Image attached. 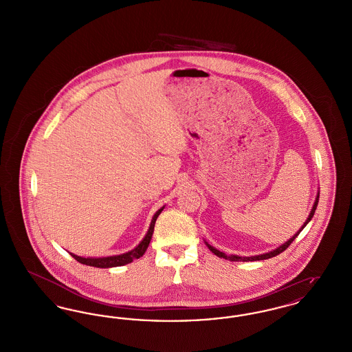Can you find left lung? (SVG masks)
<instances>
[{
  "mask_svg": "<svg viewBox=\"0 0 352 352\" xmlns=\"http://www.w3.org/2000/svg\"><path fill=\"white\" fill-rule=\"evenodd\" d=\"M319 201V190L318 192H317V197H316V201H314V204H313V207H311V211H310V214H309V217L307 219L305 220V223H303V226H302L301 228L296 232V234H293L287 241H285L284 244H281L280 247H277L276 250H272V251L267 252V253H261V254H256V256H237V254H226L224 252H220L215 248V247H212V245H210L207 241H204L206 243V245L208 247V250L212 252L214 254H217L218 257H221V258H226V260H230V261H258V260H267V258H270V257H274V256H277V254H280L281 252H284L290 244H292V241L298 236V234L301 232L302 230L306 227V224L311 220V218L314 217V212H316V210H317V206H318Z\"/></svg>",
  "mask_w": 352,
  "mask_h": 352,
  "instance_id": "left-lung-1",
  "label": "left lung"
}]
</instances>
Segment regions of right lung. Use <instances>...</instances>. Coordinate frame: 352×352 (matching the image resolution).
Listing matches in <instances>:
<instances>
[{
  "mask_svg": "<svg viewBox=\"0 0 352 352\" xmlns=\"http://www.w3.org/2000/svg\"><path fill=\"white\" fill-rule=\"evenodd\" d=\"M165 208L161 207L151 218V226H149V230L146 234L144 236V239L140 241V244L132 250V251L125 252V253H121V254H115V256H107V257H82V256H78V254H74V253H69L76 261H79L80 264L84 265H89V267H95V268H113V267H122V265H126L129 263H132L135 258H140L146 250L149 247V243H151V236L154 232V224H155V220L160 217V214L162 212V210Z\"/></svg>",
  "mask_w": 352,
  "mask_h": 352,
  "instance_id": "1",
  "label": "right lung"
}]
</instances>
